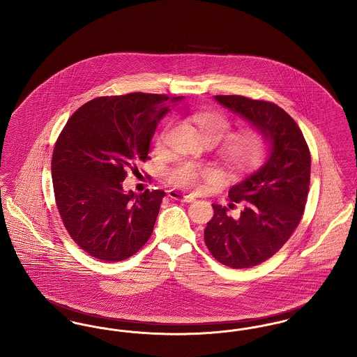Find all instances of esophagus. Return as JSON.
<instances>
[{"label":"esophagus","instance_id":"1","mask_svg":"<svg viewBox=\"0 0 357 357\" xmlns=\"http://www.w3.org/2000/svg\"><path fill=\"white\" fill-rule=\"evenodd\" d=\"M169 197L172 198V199H178V201H182V202H186V204H190V202H194V201H195V198H194L192 195L181 194V192L176 191V190H170V191H169Z\"/></svg>","mask_w":357,"mask_h":357}]
</instances>
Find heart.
<instances>
[{
  "label": "heart",
  "instance_id": "1",
  "mask_svg": "<svg viewBox=\"0 0 357 357\" xmlns=\"http://www.w3.org/2000/svg\"><path fill=\"white\" fill-rule=\"evenodd\" d=\"M191 121L198 127L207 143H217L225 137L218 147V158L222 165L231 172H245L258 167L268 151V142L255 127H245L227 135L231 130V121L218 111H202L191 115ZM170 126L166 124L155 136L156 150H162L166 143ZM214 172L190 160H181L167 171L172 185L183 188L197 187L202 181L211 179Z\"/></svg>",
  "mask_w": 357,
  "mask_h": 357
}]
</instances>
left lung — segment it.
I'll list each match as a JSON object with an SVG mask.
<instances>
[{
    "label": "left lung",
    "instance_id": "obj_1",
    "mask_svg": "<svg viewBox=\"0 0 357 357\" xmlns=\"http://www.w3.org/2000/svg\"><path fill=\"white\" fill-rule=\"evenodd\" d=\"M214 99L258 128L269 144L266 162L229 191L230 201L243 206L241 214L233 218L227 207L213 204L214 217L204 229V243L217 261L252 268L275 255L301 221L310 153L297 123L274 102L238 95Z\"/></svg>",
    "mask_w": 357,
    "mask_h": 357
}]
</instances>
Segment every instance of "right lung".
I'll return each instance as SVG.
<instances>
[{"label":"right lung","instance_id":"1","mask_svg":"<svg viewBox=\"0 0 357 357\" xmlns=\"http://www.w3.org/2000/svg\"><path fill=\"white\" fill-rule=\"evenodd\" d=\"M182 99L142 92L102 96L69 118L54 144L52 182L63 223L85 253L118 262L151 237L166 192H127L123 181L127 170L136 172L150 159L159 120Z\"/></svg>","mask_w":357,"mask_h":357}]
</instances>
